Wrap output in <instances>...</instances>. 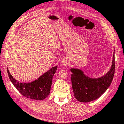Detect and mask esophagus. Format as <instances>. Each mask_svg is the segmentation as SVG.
Returning <instances> with one entry per match:
<instances>
[{"mask_svg": "<svg viewBox=\"0 0 124 124\" xmlns=\"http://www.w3.org/2000/svg\"><path fill=\"white\" fill-rule=\"evenodd\" d=\"M68 64V61L66 60V59H64V60H62V64L63 66H67Z\"/></svg>", "mask_w": 124, "mask_h": 124, "instance_id": "esophagus-1", "label": "esophagus"}]
</instances>
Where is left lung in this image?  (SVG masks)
<instances>
[{
    "instance_id": "obj_1",
    "label": "left lung",
    "mask_w": 124,
    "mask_h": 124,
    "mask_svg": "<svg viewBox=\"0 0 124 124\" xmlns=\"http://www.w3.org/2000/svg\"><path fill=\"white\" fill-rule=\"evenodd\" d=\"M115 52L112 65L105 76L99 78H92L84 74L82 70L71 68V81L74 95L80 102L87 103L99 98L109 87L115 73Z\"/></svg>"
}]
</instances>
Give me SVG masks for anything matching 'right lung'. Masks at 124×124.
I'll return each mask as SVG.
<instances>
[{"instance_id":"obj_1","label":"right lung","mask_w":124,"mask_h":124,"mask_svg":"<svg viewBox=\"0 0 124 124\" xmlns=\"http://www.w3.org/2000/svg\"><path fill=\"white\" fill-rule=\"evenodd\" d=\"M57 66H55L46 72L38 79L31 83H23L17 81L11 75L7 68L9 79L17 90L24 97L34 100L41 101L49 95L52 83V78L56 73Z\"/></svg>"}]
</instances>
